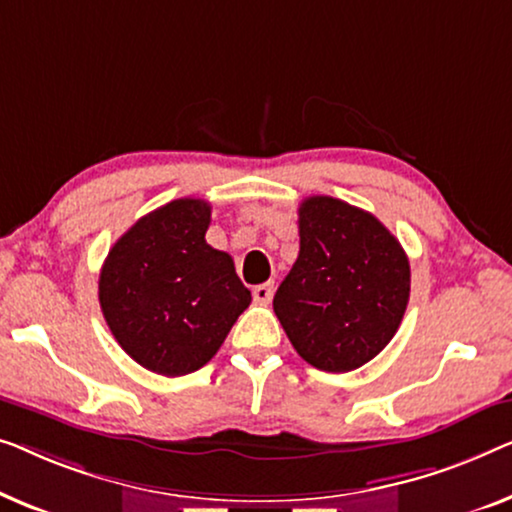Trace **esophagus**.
<instances>
[{
  "label": "esophagus",
  "mask_w": 512,
  "mask_h": 512,
  "mask_svg": "<svg viewBox=\"0 0 512 512\" xmlns=\"http://www.w3.org/2000/svg\"><path fill=\"white\" fill-rule=\"evenodd\" d=\"M273 292H276V285H273V283H262V285H257L255 290H253V299H255V304H259V306H266V304H269V301L273 299Z\"/></svg>",
  "instance_id": "esophagus-1"
}]
</instances>
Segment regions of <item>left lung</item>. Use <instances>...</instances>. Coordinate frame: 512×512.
Masks as SVG:
<instances>
[{
    "label": "left lung",
    "mask_w": 512,
    "mask_h": 512,
    "mask_svg": "<svg viewBox=\"0 0 512 512\" xmlns=\"http://www.w3.org/2000/svg\"><path fill=\"white\" fill-rule=\"evenodd\" d=\"M408 297V257L376 215L334 197L301 201L299 257L273 311L308 364L345 373L371 362L397 334Z\"/></svg>",
    "instance_id": "left-lung-1"
}]
</instances>
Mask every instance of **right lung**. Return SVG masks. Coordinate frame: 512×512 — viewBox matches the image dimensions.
Wrapping results in <instances>:
<instances>
[{
    "instance_id": "obj_1",
    "label": "right lung",
    "mask_w": 512,
    "mask_h": 512,
    "mask_svg": "<svg viewBox=\"0 0 512 512\" xmlns=\"http://www.w3.org/2000/svg\"><path fill=\"white\" fill-rule=\"evenodd\" d=\"M208 225V201H169L113 243L99 273V304L115 341L160 376L211 362L253 299L234 259L206 243Z\"/></svg>"
}]
</instances>
